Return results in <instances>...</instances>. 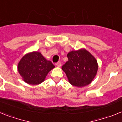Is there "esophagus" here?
<instances>
[{
  "label": "esophagus",
  "mask_w": 122,
  "mask_h": 122,
  "mask_svg": "<svg viewBox=\"0 0 122 122\" xmlns=\"http://www.w3.org/2000/svg\"><path fill=\"white\" fill-rule=\"evenodd\" d=\"M56 65H57L58 67H61V65H62V63H61V62H57V63H56Z\"/></svg>",
  "instance_id": "esophagus-1"
}]
</instances>
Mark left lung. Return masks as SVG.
Wrapping results in <instances>:
<instances>
[{"label":"left lung","mask_w":122,"mask_h":122,"mask_svg":"<svg viewBox=\"0 0 122 122\" xmlns=\"http://www.w3.org/2000/svg\"><path fill=\"white\" fill-rule=\"evenodd\" d=\"M68 61L62 66L69 83L78 87L88 85L95 78L98 63L95 57L84 49L67 54Z\"/></svg>","instance_id":"obj_1"}]
</instances>
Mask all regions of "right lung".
Instances as JSON below:
<instances>
[{"instance_id": "obj_1", "label": "right lung", "mask_w": 122, "mask_h": 122, "mask_svg": "<svg viewBox=\"0 0 122 122\" xmlns=\"http://www.w3.org/2000/svg\"><path fill=\"white\" fill-rule=\"evenodd\" d=\"M55 66L45 59L41 53L33 52L26 54L18 64V72L25 82L38 85L43 82L48 73Z\"/></svg>"}]
</instances>
